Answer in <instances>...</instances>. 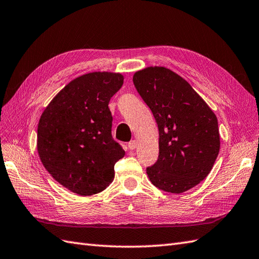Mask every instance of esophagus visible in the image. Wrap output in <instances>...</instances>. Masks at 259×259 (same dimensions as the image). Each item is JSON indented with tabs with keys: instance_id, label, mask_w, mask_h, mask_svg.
<instances>
[{
	"instance_id": "1",
	"label": "esophagus",
	"mask_w": 259,
	"mask_h": 259,
	"mask_svg": "<svg viewBox=\"0 0 259 259\" xmlns=\"http://www.w3.org/2000/svg\"><path fill=\"white\" fill-rule=\"evenodd\" d=\"M136 145H137L136 141H131V142L128 143V148L131 149V151H133V149L136 148Z\"/></svg>"
}]
</instances>
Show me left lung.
Wrapping results in <instances>:
<instances>
[{"label":"left lung","mask_w":259,"mask_h":259,"mask_svg":"<svg viewBox=\"0 0 259 259\" xmlns=\"http://www.w3.org/2000/svg\"><path fill=\"white\" fill-rule=\"evenodd\" d=\"M133 82L159 132V155L146 168L162 191L181 194L209 174L220 152L217 117L185 79L162 66L136 72Z\"/></svg>","instance_id":"1"}]
</instances>
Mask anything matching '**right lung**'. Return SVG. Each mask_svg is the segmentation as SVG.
<instances>
[{"label": "right lung", "instance_id": "add662e5", "mask_svg": "<svg viewBox=\"0 0 259 259\" xmlns=\"http://www.w3.org/2000/svg\"><path fill=\"white\" fill-rule=\"evenodd\" d=\"M119 73L93 72L68 83L51 101L37 126L44 167L71 192L90 196L114 180L125 152L112 137L111 97L122 88Z\"/></svg>", "mask_w": 259, "mask_h": 259}]
</instances>
